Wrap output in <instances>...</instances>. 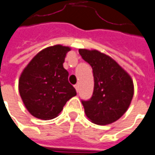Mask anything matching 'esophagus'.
Here are the masks:
<instances>
[{"label": "esophagus", "instance_id": "obj_1", "mask_svg": "<svg viewBox=\"0 0 155 155\" xmlns=\"http://www.w3.org/2000/svg\"><path fill=\"white\" fill-rule=\"evenodd\" d=\"M74 88H75V90H76V91H79V84H75L74 85Z\"/></svg>", "mask_w": 155, "mask_h": 155}]
</instances>
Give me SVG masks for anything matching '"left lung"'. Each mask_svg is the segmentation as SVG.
<instances>
[{
  "label": "left lung",
  "mask_w": 155,
  "mask_h": 155,
  "mask_svg": "<svg viewBox=\"0 0 155 155\" xmlns=\"http://www.w3.org/2000/svg\"><path fill=\"white\" fill-rule=\"evenodd\" d=\"M79 53L91 66L94 77L91 98L81 101L86 116L98 125L117 121L133 99V80L115 60L98 50L79 49Z\"/></svg>",
  "instance_id": "8db88e82"
}]
</instances>
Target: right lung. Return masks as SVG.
<instances>
[{"instance_id":"1","label":"right lung","mask_w":155,"mask_h":155,"mask_svg":"<svg viewBox=\"0 0 155 155\" xmlns=\"http://www.w3.org/2000/svg\"><path fill=\"white\" fill-rule=\"evenodd\" d=\"M69 47L55 45L43 49L25 67L18 80V91L28 112L47 120L59 115L76 95L63 64Z\"/></svg>"}]
</instances>
